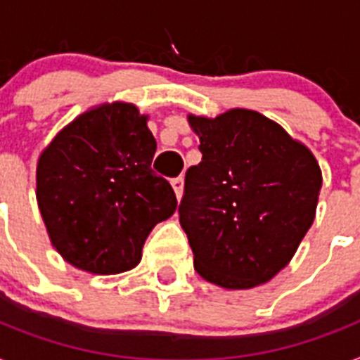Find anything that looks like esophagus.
<instances>
[{"mask_svg": "<svg viewBox=\"0 0 360 360\" xmlns=\"http://www.w3.org/2000/svg\"><path fill=\"white\" fill-rule=\"evenodd\" d=\"M172 186H174L177 200H181V195H183V177H175V179H172Z\"/></svg>", "mask_w": 360, "mask_h": 360, "instance_id": "34e87169", "label": "esophagus"}]
</instances>
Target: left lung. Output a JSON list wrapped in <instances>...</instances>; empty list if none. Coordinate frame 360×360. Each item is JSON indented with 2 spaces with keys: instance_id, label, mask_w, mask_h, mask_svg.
<instances>
[{
  "instance_id": "1",
  "label": "left lung",
  "mask_w": 360,
  "mask_h": 360,
  "mask_svg": "<svg viewBox=\"0 0 360 360\" xmlns=\"http://www.w3.org/2000/svg\"><path fill=\"white\" fill-rule=\"evenodd\" d=\"M188 122L203 157L186 170L179 221L195 271L224 288L270 281L314 220L322 188L314 155L255 110Z\"/></svg>"
}]
</instances>
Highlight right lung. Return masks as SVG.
<instances>
[{
	"instance_id": "add662e5",
	"label": "right lung",
	"mask_w": 360,
	"mask_h": 360,
	"mask_svg": "<svg viewBox=\"0 0 360 360\" xmlns=\"http://www.w3.org/2000/svg\"><path fill=\"white\" fill-rule=\"evenodd\" d=\"M129 103L81 114L37 166V200L51 244L75 268L120 274L140 262L146 238L177 209L151 170L157 142Z\"/></svg>"
}]
</instances>
